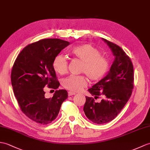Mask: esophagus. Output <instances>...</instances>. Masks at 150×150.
<instances>
[{
  "mask_svg": "<svg viewBox=\"0 0 150 150\" xmlns=\"http://www.w3.org/2000/svg\"><path fill=\"white\" fill-rule=\"evenodd\" d=\"M75 95V93L71 92V91H68V96H72Z\"/></svg>",
  "mask_w": 150,
  "mask_h": 150,
  "instance_id": "34e87169",
  "label": "esophagus"
}]
</instances>
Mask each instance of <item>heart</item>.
<instances>
[{
  "mask_svg": "<svg viewBox=\"0 0 150 150\" xmlns=\"http://www.w3.org/2000/svg\"><path fill=\"white\" fill-rule=\"evenodd\" d=\"M71 55L75 59L83 62L81 71L88 75L92 81H98L105 76L109 69V61L101 52L91 44H82L71 50ZM52 67L59 74L67 72L68 60L64 55H55L52 62ZM88 84V79L85 75H71L62 81V86L71 91H81Z\"/></svg>",
  "mask_w": 150,
  "mask_h": 150,
  "instance_id": "b5f03b06",
  "label": "heart"
}]
</instances>
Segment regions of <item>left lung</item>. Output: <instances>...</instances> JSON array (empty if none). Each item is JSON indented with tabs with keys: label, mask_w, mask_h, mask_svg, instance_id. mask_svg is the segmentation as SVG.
<instances>
[{
	"label": "left lung",
	"mask_w": 150,
	"mask_h": 150,
	"mask_svg": "<svg viewBox=\"0 0 150 150\" xmlns=\"http://www.w3.org/2000/svg\"><path fill=\"white\" fill-rule=\"evenodd\" d=\"M112 50L115 59L108 74L88 89L95 98L102 96L100 103L86 96L83 111L89 120L96 124L113 120L123 109L134 89V66L129 56L117 45L103 39Z\"/></svg>",
	"instance_id": "8db88e82"
}]
</instances>
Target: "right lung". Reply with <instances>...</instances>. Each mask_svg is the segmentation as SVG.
<instances>
[{
  "label": "right lung",
  "mask_w": 150,
  "mask_h": 150,
  "mask_svg": "<svg viewBox=\"0 0 150 150\" xmlns=\"http://www.w3.org/2000/svg\"><path fill=\"white\" fill-rule=\"evenodd\" d=\"M69 44L56 38L41 40L26 46L14 62L11 74L14 94L21 110L37 123H52L68 98L67 90L59 89L52 98H47L43 89L45 86L54 89L59 88L60 83L52 62Z\"/></svg>",
  "instance_id": "obj_1"
}]
</instances>
